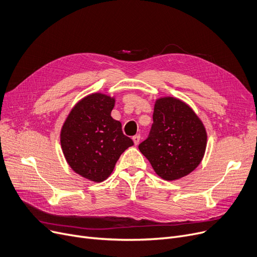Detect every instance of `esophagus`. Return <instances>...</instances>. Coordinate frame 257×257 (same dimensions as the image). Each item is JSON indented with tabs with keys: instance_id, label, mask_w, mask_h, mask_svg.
I'll list each match as a JSON object with an SVG mask.
<instances>
[{
	"instance_id": "esophagus-1",
	"label": "esophagus",
	"mask_w": 257,
	"mask_h": 257,
	"mask_svg": "<svg viewBox=\"0 0 257 257\" xmlns=\"http://www.w3.org/2000/svg\"><path fill=\"white\" fill-rule=\"evenodd\" d=\"M133 141L134 143H135V145H138L139 144V141H140V135H135L133 137Z\"/></svg>"
}]
</instances>
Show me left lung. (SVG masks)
<instances>
[{
	"label": "left lung",
	"mask_w": 257,
	"mask_h": 257,
	"mask_svg": "<svg viewBox=\"0 0 257 257\" xmlns=\"http://www.w3.org/2000/svg\"><path fill=\"white\" fill-rule=\"evenodd\" d=\"M154 123L139 150L156 174L166 181L189 175L199 166L207 145L205 126L193 109L175 97L155 102Z\"/></svg>",
	"instance_id": "obj_1"
}]
</instances>
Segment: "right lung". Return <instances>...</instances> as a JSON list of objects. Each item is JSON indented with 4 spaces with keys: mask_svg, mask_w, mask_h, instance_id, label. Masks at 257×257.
Segmentation results:
<instances>
[{
    "mask_svg": "<svg viewBox=\"0 0 257 257\" xmlns=\"http://www.w3.org/2000/svg\"><path fill=\"white\" fill-rule=\"evenodd\" d=\"M115 98L93 93L79 100L60 131V145L70 167L79 176L102 182L114 170L120 155L134 145L120 121L111 116Z\"/></svg>",
    "mask_w": 257,
    "mask_h": 257,
    "instance_id": "1",
    "label": "right lung"
}]
</instances>
